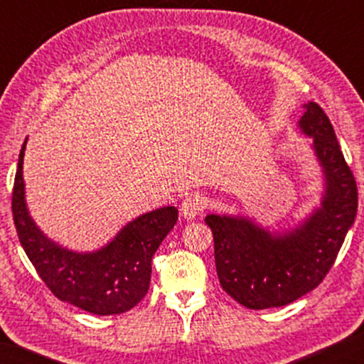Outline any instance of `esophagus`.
Returning <instances> with one entry per match:
<instances>
[{
  "instance_id": "esophagus-1",
  "label": "esophagus",
  "mask_w": 364,
  "mask_h": 364,
  "mask_svg": "<svg viewBox=\"0 0 364 364\" xmlns=\"http://www.w3.org/2000/svg\"><path fill=\"white\" fill-rule=\"evenodd\" d=\"M205 207H207V198L200 196V193L188 196L186 200L182 202V207H181L182 217L186 218V220H193V218L200 215V213L205 210Z\"/></svg>"
}]
</instances>
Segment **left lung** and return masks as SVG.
Returning a JSON list of instances; mask_svg holds the SVG:
<instances>
[{
  "label": "left lung",
  "instance_id": "8db88e82",
  "mask_svg": "<svg viewBox=\"0 0 364 364\" xmlns=\"http://www.w3.org/2000/svg\"><path fill=\"white\" fill-rule=\"evenodd\" d=\"M303 107L298 126L313 139L325 177L321 205L300 227L283 233L268 232L247 217H205L220 285L250 310L285 306L320 285L356 217V181L330 119L316 102Z\"/></svg>",
  "mask_w": 364,
  "mask_h": 364
}]
</instances>
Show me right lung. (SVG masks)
<instances>
[{"mask_svg": "<svg viewBox=\"0 0 364 364\" xmlns=\"http://www.w3.org/2000/svg\"><path fill=\"white\" fill-rule=\"evenodd\" d=\"M13 187V220L19 242L38 275L59 300L92 315H119L146 296L152 257L177 223L176 207H161L129 222L114 240L96 252L79 253L53 242L29 215L24 198L23 157Z\"/></svg>", "mask_w": 364, "mask_h": 364, "instance_id": "obj_1", "label": "right lung"}]
</instances>
